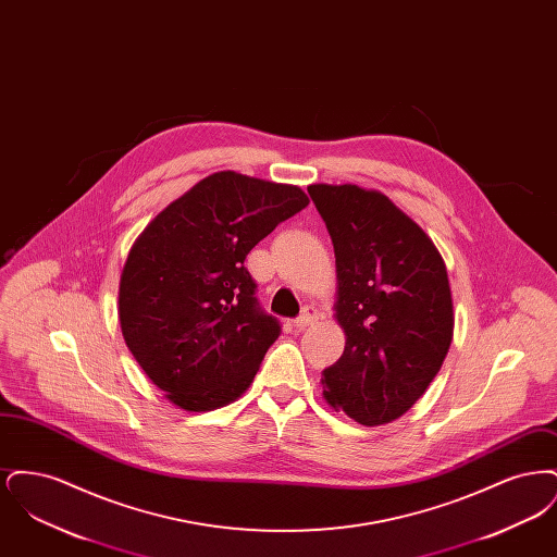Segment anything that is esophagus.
<instances>
[{
	"mask_svg": "<svg viewBox=\"0 0 557 557\" xmlns=\"http://www.w3.org/2000/svg\"><path fill=\"white\" fill-rule=\"evenodd\" d=\"M318 318V309H313V307H305V309H302V313H300L298 318L294 319V327H296V330H305V327H309L311 323H315Z\"/></svg>",
	"mask_w": 557,
	"mask_h": 557,
	"instance_id": "1",
	"label": "esophagus"
}]
</instances>
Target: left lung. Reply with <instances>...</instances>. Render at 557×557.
Listing matches in <instances>:
<instances>
[{
	"label": "left lung",
	"instance_id": "1",
	"mask_svg": "<svg viewBox=\"0 0 557 557\" xmlns=\"http://www.w3.org/2000/svg\"><path fill=\"white\" fill-rule=\"evenodd\" d=\"M334 244L343 357L323 370V397L363 425L388 424L422 397L453 338L443 257L380 191L309 186Z\"/></svg>",
	"mask_w": 557,
	"mask_h": 557
}]
</instances>
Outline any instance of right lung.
<instances>
[{
	"instance_id": "obj_1",
	"label": "right lung",
	"mask_w": 557,
	"mask_h": 557,
	"mask_svg": "<svg viewBox=\"0 0 557 557\" xmlns=\"http://www.w3.org/2000/svg\"><path fill=\"white\" fill-rule=\"evenodd\" d=\"M307 205L300 187L221 171L133 244L119 288L123 338L177 407L211 411L250 386L282 325L261 309L244 259Z\"/></svg>"
}]
</instances>
